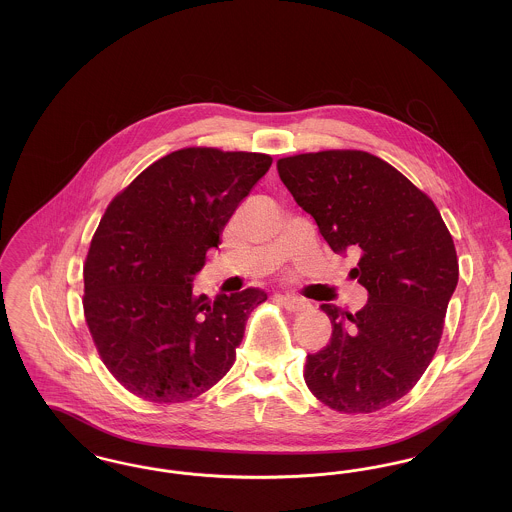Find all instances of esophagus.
Here are the masks:
<instances>
[{"instance_id": "1", "label": "esophagus", "mask_w": 512, "mask_h": 512, "mask_svg": "<svg viewBox=\"0 0 512 512\" xmlns=\"http://www.w3.org/2000/svg\"><path fill=\"white\" fill-rule=\"evenodd\" d=\"M278 303L286 309V311H292V313H297V311H303V309H307L309 307V301L307 299H303V297H299V295H278Z\"/></svg>"}]
</instances>
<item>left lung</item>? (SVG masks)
Segmentation results:
<instances>
[{
    "instance_id": "obj_1",
    "label": "left lung",
    "mask_w": 512,
    "mask_h": 512,
    "mask_svg": "<svg viewBox=\"0 0 512 512\" xmlns=\"http://www.w3.org/2000/svg\"><path fill=\"white\" fill-rule=\"evenodd\" d=\"M297 205L334 253L359 257L365 307L324 303L332 338L307 355L305 382L340 413H374L413 390L438 349L459 282L438 207L390 163L366 151H318L278 161Z\"/></svg>"
}]
</instances>
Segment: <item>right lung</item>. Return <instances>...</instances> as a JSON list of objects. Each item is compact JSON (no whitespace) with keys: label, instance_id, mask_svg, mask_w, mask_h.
Here are the masks:
<instances>
[{"label":"right lung","instance_id":"obj_1","mask_svg":"<svg viewBox=\"0 0 512 512\" xmlns=\"http://www.w3.org/2000/svg\"><path fill=\"white\" fill-rule=\"evenodd\" d=\"M272 157L178 149L117 195L84 265V315L99 355L126 390L157 403L188 401L230 370L259 288L213 301L195 274Z\"/></svg>","mask_w":512,"mask_h":512}]
</instances>
